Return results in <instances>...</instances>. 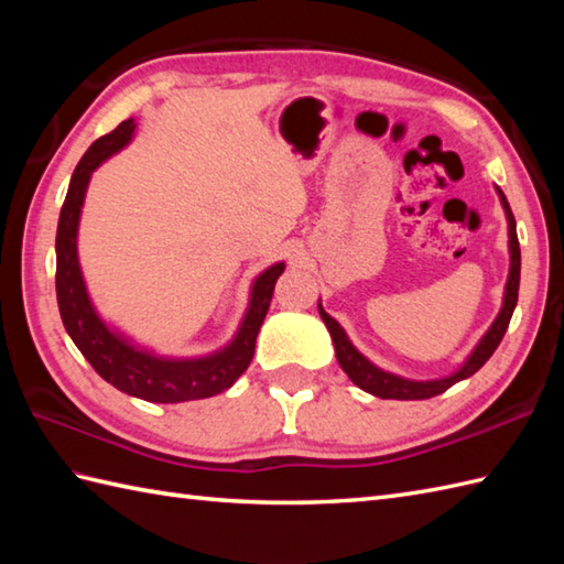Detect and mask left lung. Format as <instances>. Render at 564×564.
<instances>
[{
  "mask_svg": "<svg viewBox=\"0 0 564 564\" xmlns=\"http://www.w3.org/2000/svg\"><path fill=\"white\" fill-rule=\"evenodd\" d=\"M497 191H499L501 206H505V210H507L509 251H511V269H509L505 305H501V313L492 322V327L487 329L482 341L475 346V351L470 354V358H467L463 368L455 370L453 376L441 378V380L419 382V380H406V378H400V376L386 373V370H380V368L370 364L366 356L358 354L354 349V344L349 341V337H346V332L339 327V322L329 317L325 310H322V305H317L319 317L325 319V325L332 334L334 349H337V361L344 368V373L349 376L358 388L370 392V394H376V398H382V400H429V398H436V394H441V392H446L458 380H465V378H470L473 373H477V370H480L489 361V356L495 354L499 341L505 339V332H507L509 322H511L513 307H517L519 281H521V249H519V237H517V220H513V213L509 208L507 196L501 194V188H497Z\"/></svg>",
  "mask_w": 564,
  "mask_h": 564,
  "instance_id": "1",
  "label": "left lung"
}]
</instances>
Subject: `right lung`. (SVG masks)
<instances>
[{
  "instance_id": "obj_1",
  "label": "right lung",
  "mask_w": 564,
  "mask_h": 564,
  "mask_svg": "<svg viewBox=\"0 0 564 564\" xmlns=\"http://www.w3.org/2000/svg\"><path fill=\"white\" fill-rule=\"evenodd\" d=\"M133 118H128L111 133L91 142V148L84 152L75 174H72L55 237V291L59 317H63L67 334L77 344L82 356L91 364V368L121 392L162 404L213 398V394L230 388L251 364L257 334L273 297V285L285 267L283 263H273L271 269L263 271L254 281L242 327H239L232 344L225 346L218 354L184 358V361L158 358L135 349V346H130L123 337H118V334L106 327L97 310L91 307L87 289H84L77 259V225L91 172L106 158H111L113 152L126 148L130 138H133Z\"/></svg>"
}]
</instances>
